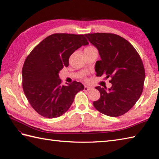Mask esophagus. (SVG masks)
I'll return each instance as SVG.
<instances>
[{
    "label": "esophagus",
    "instance_id": "1",
    "mask_svg": "<svg viewBox=\"0 0 159 159\" xmlns=\"http://www.w3.org/2000/svg\"><path fill=\"white\" fill-rule=\"evenodd\" d=\"M91 88H92L89 87V86H88V85H85L84 87V90L85 91H89V90H91Z\"/></svg>",
    "mask_w": 159,
    "mask_h": 159
}]
</instances>
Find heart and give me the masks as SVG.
Instances as JSON below:
<instances>
[{"label": "heart", "instance_id": "1", "mask_svg": "<svg viewBox=\"0 0 159 159\" xmlns=\"http://www.w3.org/2000/svg\"><path fill=\"white\" fill-rule=\"evenodd\" d=\"M92 48H95L93 46H89L88 48H86V49H92Z\"/></svg>", "mask_w": 159, "mask_h": 159}]
</instances>
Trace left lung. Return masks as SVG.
Returning a JSON list of instances; mask_svg holds the SVG:
<instances>
[{
  "mask_svg": "<svg viewBox=\"0 0 159 159\" xmlns=\"http://www.w3.org/2000/svg\"><path fill=\"white\" fill-rule=\"evenodd\" d=\"M97 48L101 60L96 61V75L111 78V88L96 87L101 97L93 102L95 108L110 117L127 113L136 103L143 90L145 72L134 48L125 38L111 33L86 34Z\"/></svg>",
  "mask_w": 159,
  "mask_h": 159,
  "instance_id": "8db88e82",
  "label": "left lung"
}]
</instances>
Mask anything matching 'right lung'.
Returning a JSON list of instances; mask_svg holds the SVG:
<instances>
[{"mask_svg": "<svg viewBox=\"0 0 159 159\" xmlns=\"http://www.w3.org/2000/svg\"><path fill=\"white\" fill-rule=\"evenodd\" d=\"M88 44L83 34H54L27 56L22 70V88L32 108L42 116L52 119L64 114L76 93L84 89L75 81L61 85L59 72L68 66L75 50Z\"/></svg>", "mask_w": 159, "mask_h": 159, "instance_id": "right-lung-1", "label": "right lung"}]
</instances>
